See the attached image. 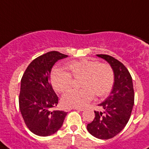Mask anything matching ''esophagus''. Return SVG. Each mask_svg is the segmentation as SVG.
Listing matches in <instances>:
<instances>
[{
    "mask_svg": "<svg viewBox=\"0 0 149 149\" xmlns=\"http://www.w3.org/2000/svg\"><path fill=\"white\" fill-rule=\"evenodd\" d=\"M74 110H77V111H84V108H81V107H73Z\"/></svg>",
    "mask_w": 149,
    "mask_h": 149,
    "instance_id": "34e87169",
    "label": "esophagus"
}]
</instances>
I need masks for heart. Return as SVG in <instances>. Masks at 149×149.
Here are the masks:
<instances>
[{
  "mask_svg": "<svg viewBox=\"0 0 149 149\" xmlns=\"http://www.w3.org/2000/svg\"><path fill=\"white\" fill-rule=\"evenodd\" d=\"M70 72L63 70H55L51 74L52 85L55 91L64 93L72 86V79L80 78L81 90H72L62 97L65 107H84L94 97H104L113 87L114 74L112 68L105 63H99L91 58L73 61L67 65Z\"/></svg>",
  "mask_w": 149,
  "mask_h": 149,
  "instance_id": "1",
  "label": "heart"
}]
</instances>
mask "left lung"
I'll use <instances>...</instances> for the list:
<instances>
[{"mask_svg": "<svg viewBox=\"0 0 149 149\" xmlns=\"http://www.w3.org/2000/svg\"><path fill=\"white\" fill-rule=\"evenodd\" d=\"M110 64L114 74L111 94L99 106L104 111H94L95 118L86 126L87 131L99 139H109L126 126L134 106L132 78L123 63L108 55H97Z\"/></svg>", "mask_w": 149, "mask_h": 149, "instance_id": "8db88e82", "label": "left lung"}]
</instances>
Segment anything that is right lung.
<instances>
[{
  "label": "right lung",
  "mask_w": 149,
  "mask_h": 149,
  "mask_svg": "<svg viewBox=\"0 0 149 149\" xmlns=\"http://www.w3.org/2000/svg\"><path fill=\"white\" fill-rule=\"evenodd\" d=\"M67 56L58 52H49L35 58L23 74L20 111L27 127L36 135L45 137L55 134L67 114L63 111H52L58 104V97L50 84L52 66Z\"/></svg>",
  "instance_id": "obj_1"
}]
</instances>
